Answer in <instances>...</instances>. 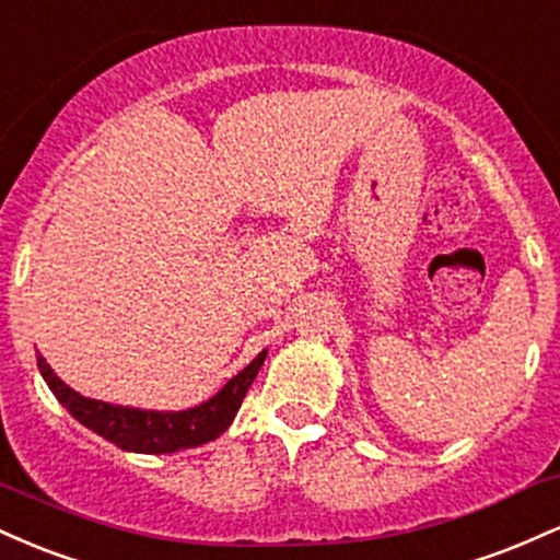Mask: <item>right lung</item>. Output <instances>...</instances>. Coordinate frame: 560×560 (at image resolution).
<instances>
[{
	"label": "right lung",
	"instance_id": "add662e5",
	"mask_svg": "<svg viewBox=\"0 0 560 560\" xmlns=\"http://www.w3.org/2000/svg\"><path fill=\"white\" fill-rule=\"evenodd\" d=\"M262 361H266V350L247 369L231 378L213 400L189 410H178V413H158V410L120 408V405L89 400V397L70 389L62 378H57L42 355H38V371H42L49 389L55 392L57 400L62 402V408H68V413L79 419L83 427L105 436L107 442H113L120 450H128V453L160 455L205 445V442L226 432L244 395H247L249 384L258 376Z\"/></svg>",
	"mask_w": 560,
	"mask_h": 560
}]
</instances>
